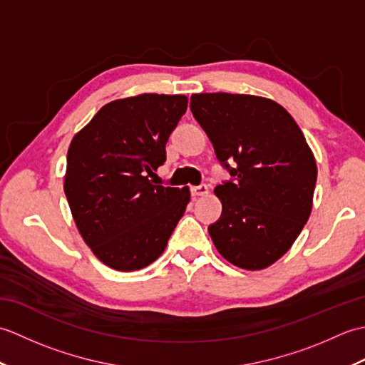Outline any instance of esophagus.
I'll list each match as a JSON object with an SVG mask.
<instances>
[{
	"label": "esophagus",
	"instance_id": "obj_1",
	"mask_svg": "<svg viewBox=\"0 0 365 365\" xmlns=\"http://www.w3.org/2000/svg\"><path fill=\"white\" fill-rule=\"evenodd\" d=\"M191 195L195 196V197L207 196L208 195V187H207V185H199V187H192L191 188Z\"/></svg>",
	"mask_w": 365,
	"mask_h": 365
}]
</instances>
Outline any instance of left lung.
Returning <instances> with one entry per match:
<instances>
[{"mask_svg":"<svg viewBox=\"0 0 365 365\" xmlns=\"http://www.w3.org/2000/svg\"><path fill=\"white\" fill-rule=\"evenodd\" d=\"M190 108L234 177L215 188L222 213L208 227L213 245L238 268H268L290 250L311 216L317 182L311 147L289 111L271 98L192 94Z\"/></svg>","mask_w":365,"mask_h":365,"instance_id":"left-lung-1","label":"left lung"}]
</instances>
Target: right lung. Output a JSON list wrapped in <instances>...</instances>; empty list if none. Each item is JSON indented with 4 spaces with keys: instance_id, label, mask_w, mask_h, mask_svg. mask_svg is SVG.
I'll return each instance as SVG.
<instances>
[{
    "instance_id": "add662e5",
    "label": "right lung",
    "mask_w": 365,
    "mask_h": 365,
    "mask_svg": "<svg viewBox=\"0 0 365 365\" xmlns=\"http://www.w3.org/2000/svg\"><path fill=\"white\" fill-rule=\"evenodd\" d=\"M188 97L139 94L113 100L72 139L64 192L80 235L115 271L150 265L190 204L188 187L155 185L166 143Z\"/></svg>"
}]
</instances>
